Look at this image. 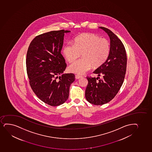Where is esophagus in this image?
Segmentation results:
<instances>
[{
  "instance_id": "1",
  "label": "esophagus",
  "mask_w": 152,
  "mask_h": 152,
  "mask_svg": "<svg viewBox=\"0 0 152 152\" xmlns=\"http://www.w3.org/2000/svg\"><path fill=\"white\" fill-rule=\"evenodd\" d=\"M75 79H80L81 77H82V76L80 75H75Z\"/></svg>"
}]
</instances>
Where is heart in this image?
Returning a JSON list of instances; mask_svg holds the SVG:
<instances>
[{"label": "heart", "instance_id": "b5f03b06", "mask_svg": "<svg viewBox=\"0 0 152 152\" xmlns=\"http://www.w3.org/2000/svg\"><path fill=\"white\" fill-rule=\"evenodd\" d=\"M110 51L108 40L90 33L77 37L74 44H66L63 49L65 57L69 63L75 61L82 54L83 59L68 67L70 72L80 75L86 73L92 67L97 68L102 65L107 59Z\"/></svg>", "mask_w": 152, "mask_h": 152}]
</instances>
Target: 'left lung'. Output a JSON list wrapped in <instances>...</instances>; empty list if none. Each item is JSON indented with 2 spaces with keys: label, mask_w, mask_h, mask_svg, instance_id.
Here are the masks:
<instances>
[{
  "label": "left lung",
  "mask_w": 152,
  "mask_h": 152,
  "mask_svg": "<svg viewBox=\"0 0 152 152\" xmlns=\"http://www.w3.org/2000/svg\"><path fill=\"white\" fill-rule=\"evenodd\" d=\"M99 28L110 37V53L105 63L93 72L98 77L102 75V79L87 77L88 84L85 91L87 100L97 105L107 103L117 95L124 82L127 66V55L122 42L110 30Z\"/></svg>",
  "instance_id": "obj_1"
}]
</instances>
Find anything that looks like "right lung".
I'll return each mask as SVG.
<instances>
[{"label":"right lung","instance_id":"right-lung-1","mask_svg":"<svg viewBox=\"0 0 152 152\" xmlns=\"http://www.w3.org/2000/svg\"><path fill=\"white\" fill-rule=\"evenodd\" d=\"M69 32L61 30L38 35L32 40L27 53L30 85L42 101L53 107L66 101L70 86L75 80L73 73H63L66 64L61 51L64 33Z\"/></svg>","mask_w":152,"mask_h":152}]
</instances>
